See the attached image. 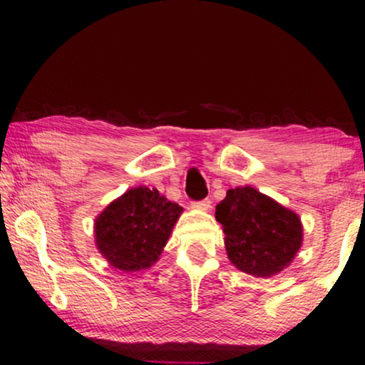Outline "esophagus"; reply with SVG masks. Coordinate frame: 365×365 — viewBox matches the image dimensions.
<instances>
[{
    "mask_svg": "<svg viewBox=\"0 0 365 365\" xmlns=\"http://www.w3.org/2000/svg\"><path fill=\"white\" fill-rule=\"evenodd\" d=\"M194 207L200 209V211H209L212 207V200L211 199H202L199 202H194Z\"/></svg>",
    "mask_w": 365,
    "mask_h": 365,
    "instance_id": "esophagus-1",
    "label": "esophagus"
}]
</instances>
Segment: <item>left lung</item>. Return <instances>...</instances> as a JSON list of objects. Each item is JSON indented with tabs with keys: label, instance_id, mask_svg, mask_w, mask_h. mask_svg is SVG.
<instances>
[{
	"label": "left lung",
	"instance_id": "1",
	"mask_svg": "<svg viewBox=\"0 0 365 365\" xmlns=\"http://www.w3.org/2000/svg\"><path fill=\"white\" fill-rule=\"evenodd\" d=\"M233 266L255 278L278 274L302 245V223L290 209L254 187L230 188L216 206Z\"/></svg>",
	"mask_w": 365,
	"mask_h": 365
}]
</instances>
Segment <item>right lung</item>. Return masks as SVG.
<instances>
[{
    "instance_id": "obj_1",
    "label": "right lung",
    "mask_w": 365,
    "mask_h": 365,
    "mask_svg": "<svg viewBox=\"0 0 365 365\" xmlns=\"http://www.w3.org/2000/svg\"><path fill=\"white\" fill-rule=\"evenodd\" d=\"M182 211L156 188H130L96 217V245L116 269H148L161 255Z\"/></svg>"
}]
</instances>
